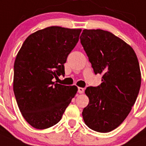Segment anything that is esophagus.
<instances>
[{"label":"esophagus","mask_w":146,"mask_h":146,"mask_svg":"<svg viewBox=\"0 0 146 146\" xmlns=\"http://www.w3.org/2000/svg\"><path fill=\"white\" fill-rule=\"evenodd\" d=\"M84 91H85L84 88H80V87H79V88H78V93H80V94H81V93H83Z\"/></svg>","instance_id":"esophagus-1"}]
</instances>
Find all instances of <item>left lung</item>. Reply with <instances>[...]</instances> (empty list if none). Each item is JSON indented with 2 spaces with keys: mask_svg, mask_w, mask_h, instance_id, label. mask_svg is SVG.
I'll return each mask as SVG.
<instances>
[{
  "mask_svg": "<svg viewBox=\"0 0 146 146\" xmlns=\"http://www.w3.org/2000/svg\"><path fill=\"white\" fill-rule=\"evenodd\" d=\"M80 39L95 74H102L101 85L85 90L89 104L82 111L84 121L96 132H111L126 119L138 96L141 73L137 56L110 32L84 29Z\"/></svg>",
  "mask_w": 146,
  "mask_h": 146,
  "instance_id": "left-lung-1",
  "label": "left lung"
}]
</instances>
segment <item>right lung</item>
<instances>
[{
  "instance_id": "obj_1",
  "label": "right lung",
  "mask_w": 146,
  "mask_h": 146,
  "mask_svg": "<svg viewBox=\"0 0 146 146\" xmlns=\"http://www.w3.org/2000/svg\"><path fill=\"white\" fill-rule=\"evenodd\" d=\"M81 31L46 27L28 36L17 53L14 93L21 114L34 128L43 129L57 124L77 93L75 85H62L52 80L64 75V64Z\"/></svg>"
}]
</instances>
